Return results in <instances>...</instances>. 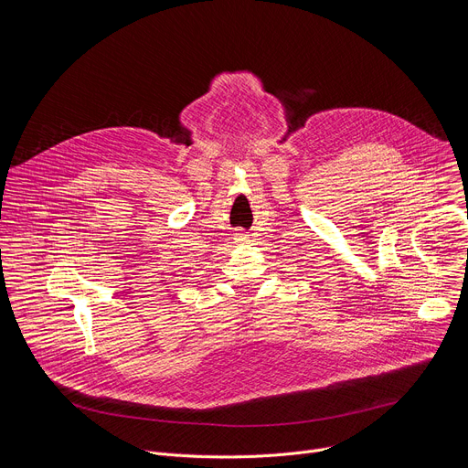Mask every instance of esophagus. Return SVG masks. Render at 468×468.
Wrapping results in <instances>:
<instances>
[{
	"label": "esophagus",
	"mask_w": 468,
	"mask_h": 468,
	"mask_svg": "<svg viewBox=\"0 0 468 468\" xmlns=\"http://www.w3.org/2000/svg\"><path fill=\"white\" fill-rule=\"evenodd\" d=\"M235 240H237L239 244H248V242H250V235H244V233H237V235H235Z\"/></svg>",
	"instance_id": "1"
}]
</instances>
